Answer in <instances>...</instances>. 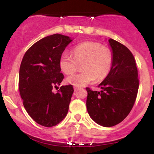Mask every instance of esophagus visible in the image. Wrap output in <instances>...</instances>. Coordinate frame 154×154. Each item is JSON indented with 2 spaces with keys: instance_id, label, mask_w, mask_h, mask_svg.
Returning <instances> with one entry per match:
<instances>
[{
  "instance_id": "esophagus-1",
  "label": "esophagus",
  "mask_w": 154,
  "mask_h": 154,
  "mask_svg": "<svg viewBox=\"0 0 154 154\" xmlns=\"http://www.w3.org/2000/svg\"><path fill=\"white\" fill-rule=\"evenodd\" d=\"M74 89H75V91H77V90L79 89V88H77V87H75V88H74Z\"/></svg>"
}]
</instances>
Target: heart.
I'll list each match as a JSON object with an SVG mask.
<instances>
[{
	"mask_svg": "<svg viewBox=\"0 0 154 154\" xmlns=\"http://www.w3.org/2000/svg\"><path fill=\"white\" fill-rule=\"evenodd\" d=\"M73 56L63 53L59 58V67L66 75L74 73L82 64V72L69 76L66 82L76 87H82L101 80L109 75L112 66V54L110 49L96 42H84L72 51Z\"/></svg>",
	"mask_w": 154,
	"mask_h": 154,
	"instance_id": "1",
	"label": "heart"
}]
</instances>
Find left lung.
<instances>
[{
	"label": "left lung",
	"mask_w": 154,
	"mask_h": 154,
	"mask_svg": "<svg viewBox=\"0 0 154 154\" xmlns=\"http://www.w3.org/2000/svg\"><path fill=\"white\" fill-rule=\"evenodd\" d=\"M112 66L99 87L100 91L86 88L87 110L93 121L112 127L123 121L135 103L139 87L137 69L133 55L126 46L110 38Z\"/></svg>",
	"instance_id": "left-lung-1"
}]
</instances>
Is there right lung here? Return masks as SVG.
Listing matches in <instances>:
<instances>
[{"label": "right lung", "instance_id": "1", "mask_svg": "<svg viewBox=\"0 0 154 154\" xmlns=\"http://www.w3.org/2000/svg\"><path fill=\"white\" fill-rule=\"evenodd\" d=\"M66 35L47 36L28 49L19 69V88L23 105L32 119L42 126H55L66 116L74 89L72 85L61 86L63 75L59 58L72 41Z\"/></svg>", "mask_w": 154, "mask_h": 154}]
</instances>
